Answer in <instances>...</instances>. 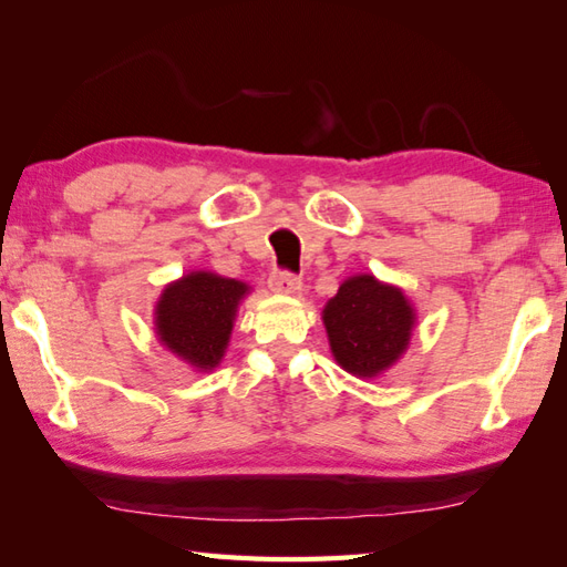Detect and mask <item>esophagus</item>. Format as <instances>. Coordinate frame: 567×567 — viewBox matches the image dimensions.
Masks as SVG:
<instances>
[{
	"label": "esophagus",
	"instance_id": "esophagus-1",
	"mask_svg": "<svg viewBox=\"0 0 567 567\" xmlns=\"http://www.w3.org/2000/svg\"><path fill=\"white\" fill-rule=\"evenodd\" d=\"M270 290L277 295H297L302 290V282H300V277L292 272H272Z\"/></svg>",
	"mask_w": 567,
	"mask_h": 567
}]
</instances>
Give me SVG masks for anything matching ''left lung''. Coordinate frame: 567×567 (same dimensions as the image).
Returning a JSON list of instances; mask_svg holds the SVG:
<instances>
[{"label": "left lung", "instance_id": "obj_1", "mask_svg": "<svg viewBox=\"0 0 567 567\" xmlns=\"http://www.w3.org/2000/svg\"><path fill=\"white\" fill-rule=\"evenodd\" d=\"M322 322L340 368L358 378H378L408 350L415 310L400 287L354 275L324 305Z\"/></svg>", "mask_w": 567, "mask_h": 567}]
</instances>
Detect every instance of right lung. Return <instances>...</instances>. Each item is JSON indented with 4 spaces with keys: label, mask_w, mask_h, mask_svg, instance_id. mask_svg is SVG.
Here are the masks:
<instances>
[{
    "label": "right lung",
    "mask_w": 567,
    "mask_h": 567,
    "mask_svg": "<svg viewBox=\"0 0 567 567\" xmlns=\"http://www.w3.org/2000/svg\"><path fill=\"white\" fill-rule=\"evenodd\" d=\"M247 292L245 282L215 272H189L167 285L155 307L159 342L195 370L217 368Z\"/></svg>",
    "instance_id": "1"
}]
</instances>
